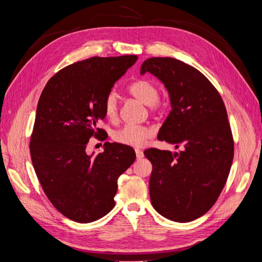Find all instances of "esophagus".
Returning a JSON list of instances; mask_svg holds the SVG:
<instances>
[{
	"instance_id": "esophagus-1",
	"label": "esophagus",
	"mask_w": 262,
	"mask_h": 262,
	"mask_svg": "<svg viewBox=\"0 0 262 262\" xmlns=\"http://www.w3.org/2000/svg\"><path fill=\"white\" fill-rule=\"evenodd\" d=\"M135 153H136V159L137 160H141V159L144 158V154H143L142 151H140V149H136Z\"/></svg>"
}]
</instances>
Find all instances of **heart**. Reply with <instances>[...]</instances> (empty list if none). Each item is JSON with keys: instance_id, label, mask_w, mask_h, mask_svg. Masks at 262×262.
I'll use <instances>...</instances> for the list:
<instances>
[{"instance_id": "1", "label": "heart", "mask_w": 262, "mask_h": 262, "mask_svg": "<svg viewBox=\"0 0 262 262\" xmlns=\"http://www.w3.org/2000/svg\"><path fill=\"white\" fill-rule=\"evenodd\" d=\"M128 91L141 102L149 105L152 111H157L161 108L159 102V88L154 82L146 79L136 80L130 83L128 86ZM104 114L110 119H115L118 115V97L115 91H110L104 99ZM153 134L154 132L152 128L125 125L114 132L113 138L122 145L140 147L143 146Z\"/></svg>"}]
</instances>
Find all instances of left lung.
<instances>
[{"label": "left lung", "mask_w": 262, "mask_h": 262, "mask_svg": "<svg viewBox=\"0 0 262 262\" xmlns=\"http://www.w3.org/2000/svg\"><path fill=\"white\" fill-rule=\"evenodd\" d=\"M157 76L169 92L172 110L158 140L182 148L172 153L148 148L149 197L165 219L187 223L211 208L229 177L234 143L223 100L192 66L171 57H152L141 74Z\"/></svg>", "instance_id": "obj_1"}]
</instances>
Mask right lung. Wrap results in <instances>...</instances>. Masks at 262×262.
Wrapping results in <instances>:
<instances>
[{
    "label": "right lung",
    "instance_id": "add662e5",
    "mask_svg": "<svg viewBox=\"0 0 262 262\" xmlns=\"http://www.w3.org/2000/svg\"><path fill=\"white\" fill-rule=\"evenodd\" d=\"M136 55L91 57L55 74L39 98L30 140L38 180L59 213L91 223L115 207L117 180L134 163L135 151L108 143L97 155L85 152L104 119V99L116 81L137 60Z\"/></svg>",
    "mask_w": 262,
    "mask_h": 262
}]
</instances>
